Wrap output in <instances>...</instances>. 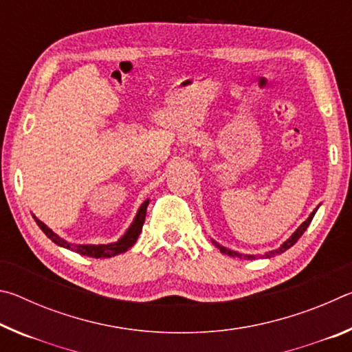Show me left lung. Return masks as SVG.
Returning <instances> with one entry per match:
<instances>
[{"label":"left lung","mask_w":352,"mask_h":352,"mask_svg":"<svg viewBox=\"0 0 352 352\" xmlns=\"http://www.w3.org/2000/svg\"><path fill=\"white\" fill-rule=\"evenodd\" d=\"M315 212H317V210H314V211H312V214H311V216L307 217L306 222H302L300 226H298V230L295 231L294 234H292V236L289 237L287 241H285V242L283 243L281 247H279L278 250H273V252H269V253H267V254H265L267 258H273V256H276V254H281V253H284V252H285V250H289L292 245H295L296 241L300 239V237L302 236V233H305V231L307 230V226L311 225L312 219H314V216H315ZM214 245H216V247H217V248L220 250V252H222L223 254L233 256V258H239V259H242V258H243V259H253V258H254V256H250V254H239V253H237V252H231V250L225 248V247H222V245H219V243H216V242H214Z\"/></svg>","instance_id":"1"}]
</instances>
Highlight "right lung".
<instances>
[{"label": "right lung", "mask_w": 352, "mask_h": 352, "mask_svg": "<svg viewBox=\"0 0 352 352\" xmlns=\"http://www.w3.org/2000/svg\"><path fill=\"white\" fill-rule=\"evenodd\" d=\"M147 205H148V200H146L144 204L141 205L140 211H138V214H136V217L133 220V223L130 225V228L127 230V233L124 234L118 242L107 243V245H74V243L63 241L56 233H52V231L37 217H34V219H35V222H37V225L40 226V230L43 231V233L50 237L52 242L57 243V245L65 247L68 250H73V252L79 253L82 256H90V258H111V256H116L119 253L127 252V250L136 242V239H138V236L142 230V225H144V220H146Z\"/></svg>", "instance_id": "1"}]
</instances>
